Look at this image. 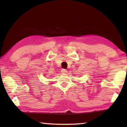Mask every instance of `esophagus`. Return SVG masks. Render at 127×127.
<instances>
[{"label":"esophagus","mask_w":127,"mask_h":127,"mask_svg":"<svg viewBox=\"0 0 127 127\" xmlns=\"http://www.w3.org/2000/svg\"><path fill=\"white\" fill-rule=\"evenodd\" d=\"M61 72H62V73H63V74H66L67 72H68V70H66V69H62L61 70Z\"/></svg>","instance_id":"esophagus-1"}]
</instances>
